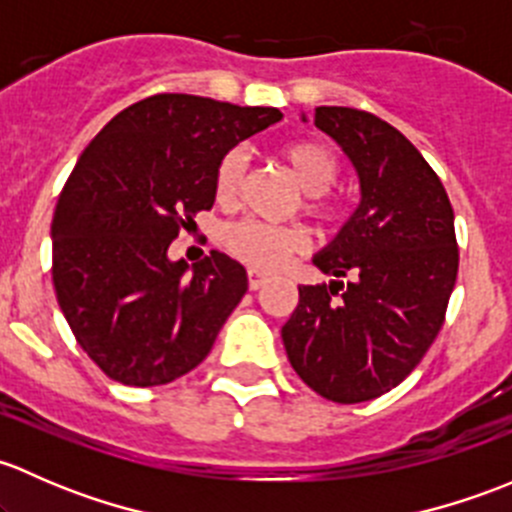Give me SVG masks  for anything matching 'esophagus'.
Returning a JSON list of instances; mask_svg holds the SVG:
<instances>
[{
  "label": "esophagus",
  "mask_w": 512,
  "mask_h": 512,
  "mask_svg": "<svg viewBox=\"0 0 512 512\" xmlns=\"http://www.w3.org/2000/svg\"><path fill=\"white\" fill-rule=\"evenodd\" d=\"M247 282H250V289H260L267 282V275L260 270H250L247 272Z\"/></svg>",
  "instance_id": "1"
}]
</instances>
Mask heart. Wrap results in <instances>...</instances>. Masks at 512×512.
<instances>
[{
    "instance_id": "obj_1",
    "label": "heart",
    "mask_w": 512,
    "mask_h": 512,
    "mask_svg": "<svg viewBox=\"0 0 512 512\" xmlns=\"http://www.w3.org/2000/svg\"><path fill=\"white\" fill-rule=\"evenodd\" d=\"M282 160L307 195V210L314 215H334V205L327 200V190L337 180V158L327 146L314 141H294L282 148ZM245 178V156L242 151L225 153L215 173V195L232 200ZM225 245L232 255L260 270H275L285 265L292 255L307 247V235L297 227H272L255 220H242L225 230Z\"/></svg>"
}]
</instances>
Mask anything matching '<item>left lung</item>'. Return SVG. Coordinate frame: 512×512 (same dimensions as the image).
Instances as JSON below:
<instances>
[{"instance_id": "8db88e82", "label": "left lung", "mask_w": 512, "mask_h": 512, "mask_svg": "<svg viewBox=\"0 0 512 512\" xmlns=\"http://www.w3.org/2000/svg\"><path fill=\"white\" fill-rule=\"evenodd\" d=\"M314 126L352 163L359 205L312 257L334 280L299 287L282 342L309 389L361 404L399 386L441 329L458 275L453 208L414 143L374 113L319 106Z\"/></svg>"}]
</instances>
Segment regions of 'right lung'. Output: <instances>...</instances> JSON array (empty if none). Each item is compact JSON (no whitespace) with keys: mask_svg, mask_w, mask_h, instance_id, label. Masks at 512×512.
Segmentation results:
<instances>
[{"mask_svg":"<svg viewBox=\"0 0 512 512\" xmlns=\"http://www.w3.org/2000/svg\"><path fill=\"white\" fill-rule=\"evenodd\" d=\"M280 118L158 94L123 108L81 153L51 223V275L76 342L113 381L170 384L210 354L247 272L225 252L190 267L168 247L213 208L225 153Z\"/></svg>","mask_w":512,"mask_h":512,"instance_id":"1","label":"right lung"}]
</instances>
